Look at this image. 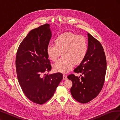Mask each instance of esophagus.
<instances>
[{"label": "esophagus", "mask_w": 120, "mask_h": 120, "mask_svg": "<svg viewBox=\"0 0 120 120\" xmlns=\"http://www.w3.org/2000/svg\"><path fill=\"white\" fill-rule=\"evenodd\" d=\"M67 79V75L64 74L63 75V79H64V80H66V79Z\"/></svg>", "instance_id": "obj_1"}]
</instances>
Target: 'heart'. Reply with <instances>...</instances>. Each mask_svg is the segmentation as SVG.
I'll return each mask as SVG.
<instances>
[{
    "label": "heart",
    "instance_id": "b5f03b06",
    "mask_svg": "<svg viewBox=\"0 0 120 120\" xmlns=\"http://www.w3.org/2000/svg\"><path fill=\"white\" fill-rule=\"evenodd\" d=\"M54 45L47 46L46 52L52 61L57 60L61 52L63 58L57 60L53 65L54 70L66 73L71 70L74 64H79L85 59L88 50L85 37L71 32L61 34L54 39Z\"/></svg>",
    "mask_w": 120,
    "mask_h": 120
}]
</instances>
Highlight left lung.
I'll use <instances>...</instances> for the list:
<instances>
[{"mask_svg":"<svg viewBox=\"0 0 120 120\" xmlns=\"http://www.w3.org/2000/svg\"><path fill=\"white\" fill-rule=\"evenodd\" d=\"M88 50L86 56L74 71L68 76L72 82L71 93L74 99L81 103H87L95 98L101 91L104 83L107 61L101 43L88 33Z\"/></svg>","mask_w":120,"mask_h":120,"instance_id":"obj_1","label":"left lung"}]
</instances>
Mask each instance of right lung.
Masks as SVG:
<instances>
[{
	"mask_svg": "<svg viewBox=\"0 0 120 120\" xmlns=\"http://www.w3.org/2000/svg\"><path fill=\"white\" fill-rule=\"evenodd\" d=\"M52 34L49 24L31 30L21 42L16 56V73L21 88L29 100L40 105L52 97L63 78L60 72L41 77L52 68L46 52Z\"/></svg>",
	"mask_w": 120,
	"mask_h": 120,
	"instance_id": "add662e5",
	"label": "right lung"
}]
</instances>
